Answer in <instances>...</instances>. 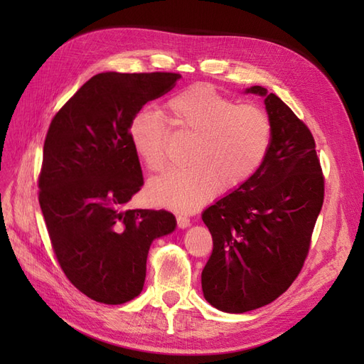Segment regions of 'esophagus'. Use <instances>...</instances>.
<instances>
[{
    "instance_id": "34e87169",
    "label": "esophagus",
    "mask_w": 364,
    "mask_h": 364,
    "mask_svg": "<svg viewBox=\"0 0 364 364\" xmlns=\"http://www.w3.org/2000/svg\"><path fill=\"white\" fill-rule=\"evenodd\" d=\"M176 222H178V226H179L181 229H185V228H188V226L191 225L190 218L185 217V215H178V217H176Z\"/></svg>"
}]
</instances>
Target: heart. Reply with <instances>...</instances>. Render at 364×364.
I'll list each match as a JSON object with an SVG mask.
<instances>
[{
  "mask_svg": "<svg viewBox=\"0 0 364 364\" xmlns=\"http://www.w3.org/2000/svg\"><path fill=\"white\" fill-rule=\"evenodd\" d=\"M170 126L191 135L183 168H174L149 185L153 203L182 213L194 211L217 190L230 191L246 183L266 158L272 126L261 107L235 105L209 85H193L164 105ZM127 138L146 168L167 167L170 129L155 112L142 109L130 118Z\"/></svg>",
  "mask_w": 364,
  "mask_h": 364,
  "instance_id": "obj_1",
  "label": "heart"
}]
</instances>
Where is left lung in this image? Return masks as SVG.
Masks as SVG:
<instances>
[{
	"mask_svg": "<svg viewBox=\"0 0 364 364\" xmlns=\"http://www.w3.org/2000/svg\"><path fill=\"white\" fill-rule=\"evenodd\" d=\"M264 97L272 138L257 173L206 208L213 253L202 272L205 299L226 313L273 302L301 273L323 205L325 179L310 129L278 95Z\"/></svg>",
	"mask_w": 364,
	"mask_h": 364,
	"instance_id": "8db88e82",
	"label": "left lung"
}]
</instances>
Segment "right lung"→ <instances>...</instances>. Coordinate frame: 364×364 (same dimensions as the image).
Wrapping results in <instances>:
<instances>
[{
    "instance_id": "1",
    "label": "right lung",
    "mask_w": 364,
    "mask_h": 364,
    "mask_svg": "<svg viewBox=\"0 0 364 364\" xmlns=\"http://www.w3.org/2000/svg\"><path fill=\"white\" fill-rule=\"evenodd\" d=\"M179 79L176 73L97 74L51 119L39 205L65 277L95 302L119 305L136 297L151 241L176 228L165 209L126 208L144 183L127 126Z\"/></svg>"
}]
</instances>
